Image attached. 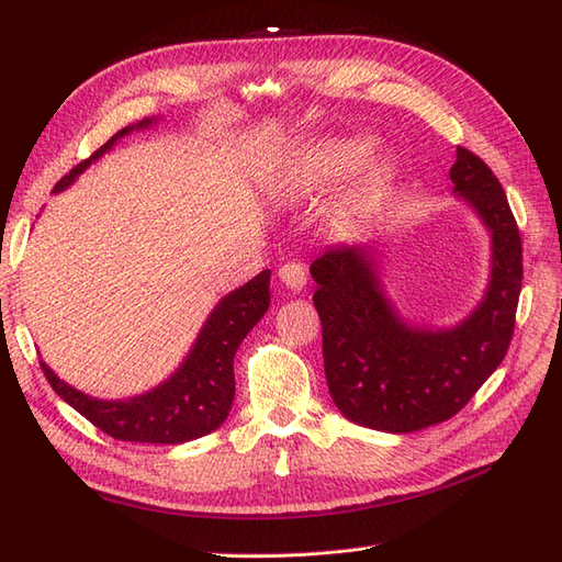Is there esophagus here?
<instances>
[{"mask_svg":"<svg viewBox=\"0 0 562 562\" xmlns=\"http://www.w3.org/2000/svg\"><path fill=\"white\" fill-rule=\"evenodd\" d=\"M279 279L283 281L285 288H291V291H302L304 285H307V271L300 262H285L279 269Z\"/></svg>","mask_w":562,"mask_h":562,"instance_id":"34e87169","label":"esophagus"}]
</instances>
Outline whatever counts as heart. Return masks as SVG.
Returning <instances> with one entry per match:
<instances>
[{
    "instance_id": "obj_1",
    "label": "heart",
    "mask_w": 562,
    "mask_h": 562,
    "mask_svg": "<svg viewBox=\"0 0 562 562\" xmlns=\"http://www.w3.org/2000/svg\"><path fill=\"white\" fill-rule=\"evenodd\" d=\"M375 149L370 138H328L310 145L297 157L288 190L293 194H310L328 190V187L342 182L368 161ZM396 168L391 161L380 159L370 164L363 176L351 184V190L337 201L333 209V225L337 229H349L366 223L378 215L386 199L394 192Z\"/></svg>"
}]
</instances>
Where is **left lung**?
Masks as SVG:
<instances>
[{
	"mask_svg": "<svg viewBox=\"0 0 562 562\" xmlns=\"http://www.w3.org/2000/svg\"><path fill=\"white\" fill-rule=\"evenodd\" d=\"M450 180L492 234L490 285L459 326L405 323L382 291L372 252L359 244L328 248L312 262L330 396L361 427L411 434L454 417L512 345L522 283L516 217L497 176L473 151L457 147Z\"/></svg>",
	"mask_w": 562,
	"mask_h": 562,
	"instance_id": "left-lung-1",
	"label": "left lung"
}]
</instances>
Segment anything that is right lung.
Masks as SVG:
<instances>
[{
	"instance_id": "obj_1",
	"label": "right lung",
	"mask_w": 562,
	"mask_h": 562,
	"mask_svg": "<svg viewBox=\"0 0 562 562\" xmlns=\"http://www.w3.org/2000/svg\"><path fill=\"white\" fill-rule=\"evenodd\" d=\"M151 122L155 119H143L140 124L116 131L89 159H83L70 173L63 176L54 192H63L67 184H72L83 168L103 157L119 138H124L133 128H145ZM269 269H265L220 300L209 321L203 323L184 363L164 384L143 396L128 401H100L87 396L56 378V372L42 361L44 375L65 403H70L93 427L116 440L178 446L184 440L206 436L215 431L232 411L234 353L255 323L269 310Z\"/></svg>"
}]
</instances>
